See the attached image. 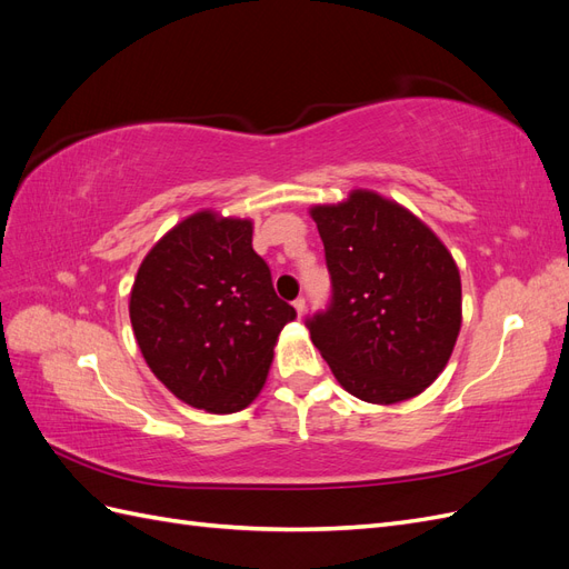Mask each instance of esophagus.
Returning <instances> with one entry per match:
<instances>
[{
    "instance_id": "obj_1",
    "label": "esophagus",
    "mask_w": 569,
    "mask_h": 569,
    "mask_svg": "<svg viewBox=\"0 0 569 569\" xmlns=\"http://www.w3.org/2000/svg\"><path fill=\"white\" fill-rule=\"evenodd\" d=\"M295 308H297V313H299V316H303V313H306V299H301V297H299V299L295 301Z\"/></svg>"
}]
</instances>
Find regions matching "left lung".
Returning <instances> with one entry per match:
<instances>
[{"mask_svg": "<svg viewBox=\"0 0 569 569\" xmlns=\"http://www.w3.org/2000/svg\"><path fill=\"white\" fill-rule=\"evenodd\" d=\"M332 303L308 318L311 339L356 399L391 406L443 372L462 322L460 272L425 222L370 189L311 206Z\"/></svg>", "mask_w": 569, "mask_h": 569, "instance_id": "1", "label": "left lung"}]
</instances>
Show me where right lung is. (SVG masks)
Listing matches in <instances>:
<instances>
[{"label": "right lung", "mask_w": 569, "mask_h": 569, "mask_svg": "<svg viewBox=\"0 0 569 569\" xmlns=\"http://www.w3.org/2000/svg\"><path fill=\"white\" fill-rule=\"evenodd\" d=\"M251 237L247 218L187 216L149 249L130 291L132 332L151 372L216 416L261 393L282 327L297 318Z\"/></svg>", "instance_id": "1"}]
</instances>
